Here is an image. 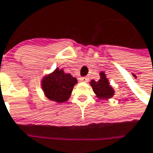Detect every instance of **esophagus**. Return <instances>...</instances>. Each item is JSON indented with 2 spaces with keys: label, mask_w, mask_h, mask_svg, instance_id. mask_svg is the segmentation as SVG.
I'll return each instance as SVG.
<instances>
[{
  "label": "esophagus",
  "mask_w": 153,
  "mask_h": 153,
  "mask_svg": "<svg viewBox=\"0 0 153 153\" xmlns=\"http://www.w3.org/2000/svg\"><path fill=\"white\" fill-rule=\"evenodd\" d=\"M80 80L82 81V82H88V78L87 77V76H83V77H81Z\"/></svg>",
  "instance_id": "esophagus-1"
}]
</instances>
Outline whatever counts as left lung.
<instances>
[{
    "label": "left lung",
    "mask_w": 153,
    "mask_h": 153,
    "mask_svg": "<svg viewBox=\"0 0 153 153\" xmlns=\"http://www.w3.org/2000/svg\"><path fill=\"white\" fill-rule=\"evenodd\" d=\"M90 85L96 97L100 100H108L114 95V90L109 84V81L107 78L104 71L100 72V79L98 81L91 80Z\"/></svg>",
    "instance_id": "1"
}]
</instances>
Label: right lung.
<instances>
[{
  "label": "right lung",
  "instance_id": "1",
  "mask_svg": "<svg viewBox=\"0 0 153 153\" xmlns=\"http://www.w3.org/2000/svg\"><path fill=\"white\" fill-rule=\"evenodd\" d=\"M76 83V77H73L70 73H65L63 69L57 68L53 72L43 77L41 88L49 100L63 103L69 100Z\"/></svg>",
  "mask_w": 153,
  "mask_h": 153
}]
</instances>
